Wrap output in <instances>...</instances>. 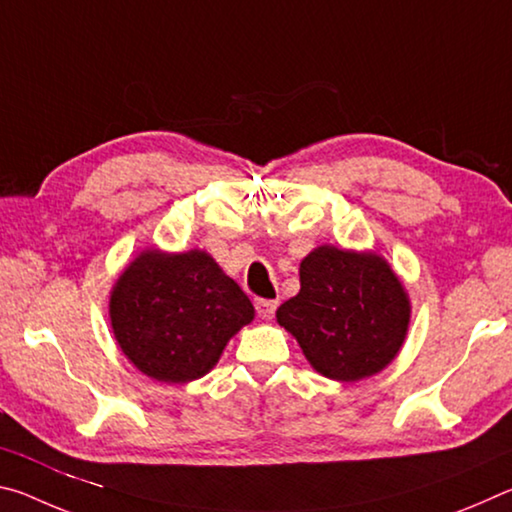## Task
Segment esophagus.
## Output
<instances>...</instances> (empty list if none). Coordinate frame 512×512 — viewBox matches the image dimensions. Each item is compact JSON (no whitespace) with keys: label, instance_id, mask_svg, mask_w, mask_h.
Returning a JSON list of instances; mask_svg holds the SVG:
<instances>
[{"label":"esophagus","instance_id":"obj_1","mask_svg":"<svg viewBox=\"0 0 512 512\" xmlns=\"http://www.w3.org/2000/svg\"><path fill=\"white\" fill-rule=\"evenodd\" d=\"M255 309H257V316L262 320H271L275 316V309H277V300H257L255 302Z\"/></svg>","mask_w":512,"mask_h":512}]
</instances>
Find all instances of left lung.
Segmentation results:
<instances>
[{
    "label": "left lung",
    "mask_w": 512,
    "mask_h": 512,
    "mask_svg": "<svg viewBox=\"0 0 512 512\" xmlns=\"http://www.w3.org/2000/svg\"><path fill=\"white\" fill-rule=\"evenodd\" d=\"M311 368L334 381L377 375L400 354L411 300L375 250L323 244L300 262L298 296L275 311Z\"/></svg>",
    "instance_id": "obj_1"
}]
</instances>
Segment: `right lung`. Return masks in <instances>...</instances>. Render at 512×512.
Segmentation results:
<instances>
[{
	"label": "right lung",
	"instance_id": "1",
	"mask_svg": "<svg viewBox=\"0 0 512 512\" xmlns=\"http://www.w3.org/2000/svg\"><path fill=\"white\" fill-rule=\"evenodd\" d=\"M108 314L117 345L142 375L187 384L219 363L255 309L205 250L146 248L112 284Z\"/></svg>",
	"mask_w": 512,
	"mask_h": 512
}]
</instances>
